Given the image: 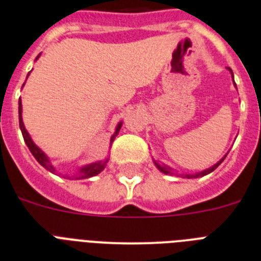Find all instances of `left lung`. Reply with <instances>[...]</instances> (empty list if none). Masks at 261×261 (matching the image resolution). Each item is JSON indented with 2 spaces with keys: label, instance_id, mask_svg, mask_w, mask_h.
Returning a JSON list of instances; mask_svg holds the SVG:
<instances>
[{
  "label": "left lung",
  "instance_id": "left-lung-1",
  "mask_svg": "<svg viewBox=\"0 0 261 261\" xmlns=\"http://www.w3.org/2000/svg\"><path fill=\"white\" fill-rule=\"evenodd\" d=\"M227 69H229V71L231 72V75H233V71H231V69H230V67H227ZM233 81H234V78H233ZM236 84V83H234ZM225 157H226V154H225ZM225 157H222L221 160H220V161H218L217 164H215V165L213 166H211L210 169H206V170H203V171H200V173H198V174H186L185 175V177L186 178H198V177H203V175H206V174H210V173H212L213 170H215L216 168H217L218 165H220V164L222 163V161H224L225 160ZM154 165L157 166V169H159L160 171H163L164 174H170V175H173L174 174V173H173V169H170V168H168V166L166 165H160L159 163H157V161H154ZM183 175V174H182Z\"/></svg>",
  "mask_w": 261,
  "mask_h": 261
}]
</instances>
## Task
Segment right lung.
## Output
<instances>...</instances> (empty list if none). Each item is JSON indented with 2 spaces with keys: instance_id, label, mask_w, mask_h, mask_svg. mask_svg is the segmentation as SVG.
Masks as SVG:
<instances>
[{
  "instance_id": "right-lung-1",
  "label": "right lung",
  "mask_w": 261,
  "mask_h": 261,
  "mask_svg": "<svg viewBox=\"0 0 261 261\" xmlns=\"http://www.w3.org/2000/svg\"><path fill=\"white\" fill-rule=\"evenodd\" d=\"M39 57H40V55L37 56L36 60ZM27 76H28V75H27ZM23 86H24V84H23ZM19 127H20V131H22L23 139H24V142H25V144H27L28 149L31 151V153L34 154L35 159L37 160V163H39L41 166H44L46 170H49L50 173L56 174V168L51 165V163L49 161L48 156H46V154L44 153V152L41 151V149H40V148L37 147V145L35 144L34 142H32L31 136H30L28 131L25 130L24 123H23V119H22V100H20V98H19ZM121 127H122V122H119L118 125H117L116 133H114L113 136L110 138V144L113 143L114 138H116L117 134L119 133ZM107 163H108V160H105V161H97V163L88 164V165H86V166H82V168L79 169L78 174L75 175V179H84V178H91V177H93V175H97L98 173H101V171L104 170ZM67 178H70V177H67Z\"/></svg>"
}]
</instances>
